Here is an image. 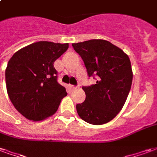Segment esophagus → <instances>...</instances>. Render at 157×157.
I'll list each match as a JSON object with an SVG mask.
<instances>
[{"instance_id": "1", "label": "esophagus", "mask_w": 157, "mask_h": 157, "mask_svg": "<svg viewBox=\"0 0 157 157\" xmlns=\"http://www.w3.org/2000/svg\"><path fill=\"white\" fill-rule=\"evenodd\" d=\"M69 87L71 89V90L76 88V86H74V85H69Z\"/></svg>"}]
</instances>
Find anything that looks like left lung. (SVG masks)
Listing matches in <instances>:
<instances>
[{
    "instance_id": "8db88e82",
    "label": "left lung",
    "mask_w": 157,
    "mask_h": 157,
    "mask_svg": "<svg viewBox=\"0 0 157 157\" xmlns=\"http://www.w3.org/2000/svg\"><path fill=\"white\" fill-rule=\"evenodd\" d=\"M82 57L94 85L82 86L85 101L76 104L80 118L91 124L111 121L120 112L130 91L133 79L128 56L121 48L102 39L72 44Z\"/></svg>"
}]
</instances>
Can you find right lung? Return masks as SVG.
I'll return each instance as SVG.
<instances>
[{"label":"right lung","instance_id":"add662e5","mask_svg":"<svg viewBox=\"0 0 157 157\" xmlns=\"http://www.w3.org/2000/svg\"><path fill=\"white\" fill-rule=\"evenodd\" d=\"M69 48L68 44L33 43L12 55L6 69L9 98L29 120L41 121L53 115L67 95L57 82L54 62Z\"/></svg>","mask_w":157,"mask_h":157}]
</instances>
